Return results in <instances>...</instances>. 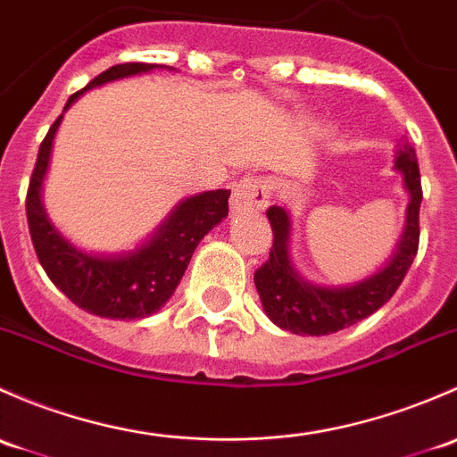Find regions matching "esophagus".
<instances>
[{
  "label": "esophagus",
  "instance_id": "1",
  "mask_svg": "<svg viewBox=\"0 0 457 457\" xmlns=\"http://www.w3.org/2000/svg\"><path fill=\"white\" fill-rule=\"evenodd\" d=\"M268 185L262 178H244L235 185L233 195H230V211L242 213V211L263 209L268 202Z\"/></svg>",
  "mask_w": 457,
  "mask_h": 457
}]
</instances>
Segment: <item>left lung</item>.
Listing matches in <instances>:
<instances>
[{
  "label": "left lung",
  "mask_w": 457,
  "mask_h": 457,
  "mask_svg": "<svg viewBox=\"0 0 457 457\" xmlns=\"http://www.w3.org/2000/svg\"><path fill=\"white\" fill-rule=\"evenodd\" d=\"M394 167L403 173V185L409 194L401 242L387 266L356 284L334 288L305 281L295 270L288 255L290 213L277 204L266 211L272 227V246L266 263L257 268L255 288L260 293L263 312L275 326L301 337H323L363 321L394 297L411 268L420 239V169L416 149L407 140L396 145Z\"/></svg>",
  "instance_id": "obj_1"
}]
</instances>
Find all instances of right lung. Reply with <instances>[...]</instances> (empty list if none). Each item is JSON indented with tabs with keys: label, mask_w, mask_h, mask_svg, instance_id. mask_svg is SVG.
<instances>
[{
	"label": "right lung",
	"mask_w": 457,
	"mask_h": 457,
	"mask_svg": "<svg viewBox=\"0 0 457 457\" xmlns=\"http://www.w3.org/2000/svg\"><path fill=\"white\" fill-rule=\"evenodd\" d=\"M162 68L167 65H114L72 94L65 103V110L87 89ZM61 119L63 114L46 134L28 185L26 215L37 257L56 288L86 312L105 319L149 317L176 293V286L180 284L200 239L228 215L230 191H204L182 200L156 228V233L136 251L120 255H94L81 251L53 227L41 204V185L48 171L50 149Z\"/></svg>",
	"instance_id": "right-lung-1"
}]
</instances>
